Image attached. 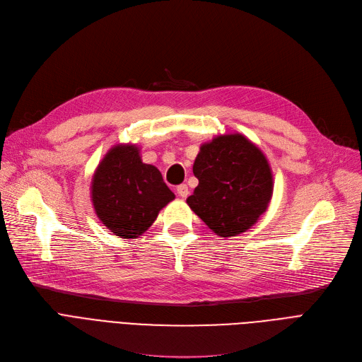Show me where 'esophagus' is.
<instances>
[{
  "label": "esophagus",
  "instance_id": "34e87169",
  "mask_svg": "<svg viewBox=\"0 0 362 362\" xmlns=\"http://www.w3.org/2000/svg\"><path fill=\"white\" fill-rule=\"evenodd\" d=\"M177 194L180 198H186L189 195V189H187V185L182 183L177 186Z\"/></svg>",
  "mask_w": 362,
  "mask_h": 362
}]
</instances>
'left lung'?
I'll list each match as a JSON object with an SVG mask.
<instances>
[{
  "mask_svg": "<svg viewBox=\"0 0 362 362\" xmlns=\"http://www.w3.org/2000/svg\"><path fill=\"white\" fill-rule=\"evenodd\" d=\"M194 175L199 183L186 202L221 238L251 229L272 199L273 176L267 158L239 133L204 144Z\"/></svg>",
  "mask_w": 362,
  "mask_h": 362,
  "instance_id": "8db88e82",
  "label": "left lung"
}]
</instances>
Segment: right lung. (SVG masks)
Wrapping results in <instances>:
<instances>
[{"instance_id":"obj_1","label":"right lung","mask_w":362,"mask_h":362,"mask_svg":"<svg viewBox=\"0 0 362 362\" xmlns=\"http://www.w3.org/2000/svg\"><path fill=\"white\" fill-rule=\"evenodd\" d=\"M175 194L160 170L142 163L135 145L108 151L92 180V202L100 220L124 239H135L156 221Z\"/></svg>"}]
</instances>
